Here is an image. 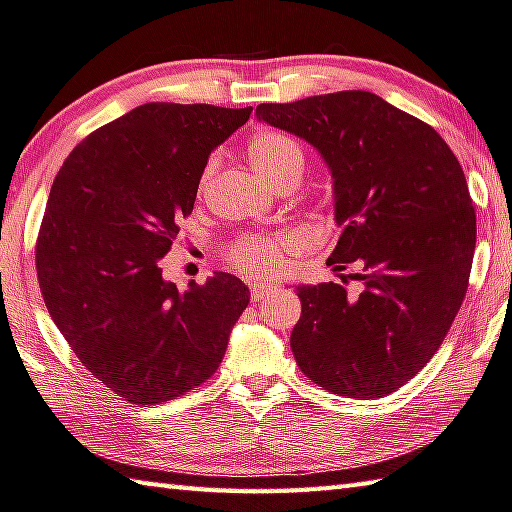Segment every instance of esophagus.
<instances>
[{
  "label": "esophagus",
  "mask_w": 512,
  "mask_h": 512,
  "mask_svg": "<svg viewBox=\"0 0 512 512\" xmlns=\"http://www.w3.org/2000/svg\"><path fill=\"white\" fill-rule=\"evenodd\" d=\"M271 291H273V286H268V284H253L250 286V297H253V302H262Z\"/></svg>",
  "instance_id": "1"
}]
</instances>
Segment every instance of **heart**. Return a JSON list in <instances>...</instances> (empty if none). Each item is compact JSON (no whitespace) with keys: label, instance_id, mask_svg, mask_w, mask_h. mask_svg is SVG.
Wrapping results in <instances>:
<instances>
[{"label":"heart","instance_id":"1","mask_svg":"<svg viewBox=\"0 0 512 512\" xmlns=\"http://www.w3.org/2000/svg\"><path fill=\"white\" fill-rule=\"evenodd\" d=\"M248 161L253 170L262 176L264 181L271 179L275 172L291 163H302L300 145L284 134L277 132H262L257 134L248 145ZM215 163H210L203 172V181L210 179ZM291 248V241L282 237H255L244 239L232 248V264L239 271L255 277L275 275L284 266V250Z\"/></svg>","mask_w":512,"mask_h":512}]
</instances>
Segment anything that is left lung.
I'll return each mask as SVG.
<instances>
[{"label":"left lung","instance_id":"1","mask_svg":"<svg viewBox=\"0 0 512 512\" xmlns=\"http://www.w3.org/2000/svg\"><path fill=\"white\" fill-rule=\"evenodd\" d=\"M255 116L320 154L340 228L327 264L360 266L358 295L333 282L295 288L297 365L338 396L396 392L441 347L466 297L477 217L457 156L430 125L369 91L264 102Z\"/></svg>","mask_w":512,"mask_h":512}]
</instances>
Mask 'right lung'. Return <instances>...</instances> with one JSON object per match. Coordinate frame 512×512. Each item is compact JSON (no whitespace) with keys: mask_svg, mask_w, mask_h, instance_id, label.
Here are the masks:
<instances>
[{"mask_svg":"<svg viewBox=\"0 0 512 512\" xmlns=\"http://www.w3.org/2000/svg\"><path fill=\"white\" fill-rule=\"evenodd\" d=\"M250 111L145 102L76 145L51 185L35 248L44 304L91 376L129 403L206 383L250 302L230 273L179 291L161 268L210 154Z\"/></svg>","mask_w":512,"mask_h":512,"instance_id":"right-lung-1","label":"right lung"}]
</instances>
